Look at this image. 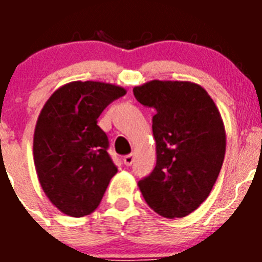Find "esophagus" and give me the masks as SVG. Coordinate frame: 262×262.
Wrapping results in <instances>:
<instances>
[{
    "label": "esophagus",
    "mask_w": 262,
    "mask_h": 262,
    "mask_svg": "<svg viewBox=\"0 0 262 262\" xmlns=\"http://www.w3.org/2000/svg\"><path fill=\"white\" fill-rule=\"evenodd\" d=\"M134 159H135V156H134V154L126 155V156L123 157V163H124V165H127V166L131 165V164L134 163Z\"/></svg>",
    "instance_id": "34e87169"
}]
</instances>
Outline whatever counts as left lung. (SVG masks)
<instances>
[{"label": "left lung", "mask_w": 262, "mask_h": 262, "mask_svg": "<svg viewBox=\"0 0 262 262\" xmlns=\"http://www.w3.org/2000/svg\"><path fill=\"white\" fill-rule=\"evenodd\" d=\"M154 107L156 166L138 182L147 205L168 219L184 217L209 196L226 154L223 119L209 93L191 81H148L134 88Z\"/></svg>", "instance_id": "left-lung-1"}]
</instances>
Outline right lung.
I'll list each match as a JSON object with an SVG mask.
<instances>
[{"instance_id":"1","label":"right lung","mask_w":262,"mask_h":262,"mask_svg":"<svg viewBox=\"0 0 262 262\" xmlns=\"http://www.w3.org/2000/svg\"><path fill=\"white\" fill-rule=\"evenodd\" d=\"M126 93L124 88L101 81H72L55 90L41 108L34 133V164L41 189L62 214H92L118 172L97 119Z\"/></svg>"}]
</instances>
